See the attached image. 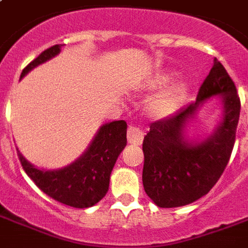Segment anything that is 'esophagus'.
<instances>
[{"label":"esophagus","instance_id":"34e87169","mask_svg":"<svg viewBox=\"0 0 248 248\" xmlns=\"http://www.w3.org/2000/svg\"><path fill=\"white\" fill-rule=\"evenodd\" d=\"M144 134L138 126H128L127 128V140L130 144L140 145L143 143Z\"/></svg>","mask_w":248,"mask_h":248}]
</instances>
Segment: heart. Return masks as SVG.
I'll use <instances>...</instances> for the list:
<instances>
[{"label": "heart", "instance_id": "1", "mask_svg": "<svg viewBox=\"0 0 248 248\" xmlns=\"http://www.w3.org/2000/svg\"><path fill=\"white\" fill-rule=\"evenodd\" d=\"M173 77L172 72L157 73L144 82L147 90H159L152 95L145 104V112L152 118H166L175 114L184 105L189 93V83L184 78H177L171 82Z\"/></svg>", "mask_w": 248, "mask_h": 248}]
</instances>
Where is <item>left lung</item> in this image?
I'll list each match as a JSON object with an SVG mask.
<instances>
[{"mask_svg": "<svg viewBox=\"0 0 248 248\" xmlns=\"http://www.w3.org/2000/svg\"><path fill=\"white\" fill-rule=\"evenodd\" d=\"M211 97H220L222 120L204 140H190L188 124ZM241 101L223 64L214 59L194 103L151 124L143 141V185L158 207H180L207 194L227 167L234 147Z\"/></svg>", "mask_w": 248, "mask_h": 248, "instance_id": "8db88e82", "label": "left lung"}]
</instances>
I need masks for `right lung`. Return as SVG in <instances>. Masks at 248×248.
<instances>
[{
	"mask_svg": "<svg viewBox=\"0 0 248 248\" xmlns=\"http://www.w3.org/2000/svg\"><path fill=\"white\" fill-rule=\"evenodd\" d=\"M60 48L62 45H55L41 52L23 69L20 78L33 68L58 55ZM126 132L127 124L124 121L104 124L79 158L58 170L38 169L28 162L19 149L17 155L27 175L42 192L60 203L87 208L96 204L108 192L114 163L127 144Z\"/></svg>",
	"mask_w": 248,
	"mask_h": 248,
	"instance_id": "obj_1",
	"label": "right lung"
}]
</instances>
